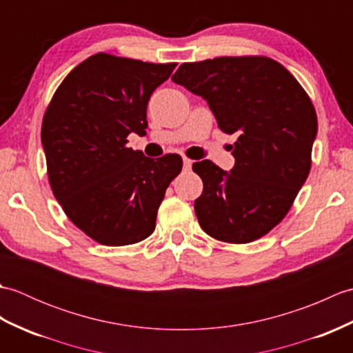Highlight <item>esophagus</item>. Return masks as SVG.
<instances>
[{
    "label": "esophagus",
    "mask_w": 353,
    "mask_h": 353,
    "mask_svg": "<svg viewBox=\"0 0 353 353\" xmlns=\"http://www.w3.org/2000/svg\"><path fill=\"white\" fill-rule=\"evenodd\" d=\"M192 167V161L188 159V157H183V170L185 171H190Z\"/></svg>",
    "instance_id": "obj_1"
}]
</instances>
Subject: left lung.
I'll list each match as a JSON object with an SVG mask.
<instances>
[{
    "label": "left lung",
    "instance_id": "8db88e82",
    "mask_svg": "<svg viewBox=\"0 0 353 353\" xmlns=\"http://www.w3.org/2000/svg\"><path fill=\"white\" fill-rule=\"evenodd\" d=\"M171 80L203 97L220 130L238 137L230 172L209 159L192 163L203 182L194 201L201 229L230 244L267 235L310 174L317 114L308 94L265 56L182 63Z\"/></svg>",
    "mask_w": 353,
    "mask_h": 353
}]
</instances>
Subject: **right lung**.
I'll use <instances>...</instances> for the list:
<instances>
[{
    "label": "right lung",
    "mask_w": 353,
    "mask_h": 353,
    "mask_svg": "<svg viewBox=\"0 0 353 353\" xmlns=\"http://www.w3.org/2000/svg\"><path fill=\"white\" fill-rule=\"evenodd\" d=\"M177 63L97 52L56 89L41 139L50 186L66 216L103 245H129L153 234L168 185L182 171L176 153L157 159L127 147L147 133V104Z\"/></svg>",
    "instance_id": "add662e5"
}]
</instances>
